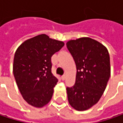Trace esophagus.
<instances>
[{
	"mask_svg": "<svg viewBox=\"0 0 123 123\" xmlns=\"http://www.w3.org/2000/svg\"><path fill=\"white\" fill-rule=\"evenodd\" d=\"M65 78H66V75H62L61 76L62 80H65Z\"/></svg>",
	"mask_w": 123,
	"mask_h": 123,
	"instance_id": "34e87169",
	"label": "esophagus"
}]
</instances>
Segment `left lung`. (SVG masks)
Returning <instances> with one entry per match:
<instances>
[{"label":"left lung","instance_id":"left-lung-1","mask_svg":"<svg viewBox=\"0 0 123 123\" xmlns=\"http://www.w3.org/2000/svg\"><path fill=\"white\" fill-rule=\"evenodd\" d=\"M66 45L77 68L75 85L66 88L68 102L77 111H86L105 90L111 76L110 55L103 45L90 37L70 40Z\"/></svg>","mask_w":123,"mask_h":123}]
</instances>
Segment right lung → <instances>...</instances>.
I'll use <instances>...</instances> for the list:
<instances>
[{
  "label": "right lung",
  "instance_id": "obj_1",
  "mask_svg": "<svg viewBox=\"0 0 123 123\" xmlns=\"http://www.w3.org/2000/svg\"><path fill=\"white\" fill-rule=\"evenodd\" d=\"M64 46L62 41L41 34L25 40L15 53L12 72L24 100L41 108L51 100L58 81L51 72V57Z\"/></svg>",
  "mask_w": 123,
  "mask_h": 123
}]
</instances>
